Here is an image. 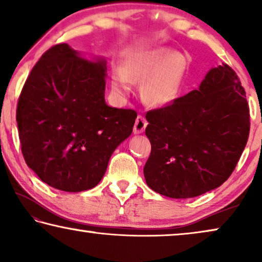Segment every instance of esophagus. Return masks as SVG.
<instances>
[{
  "mask_svg": "<svg viewBox=\"0 0 262 262\" xmlns=\"http://www.w3.org/2000/svg\"><path fill=\"white\" fill-rule=\"evenodd\" d=\"M146 125H147V122H146V119L144 118L143 116H138L137 117V119H136V122H135V126H134V132L135 134H142V132L145 130V127H146Z\"/></svg>",
  "mask_w": 262,
  "mask_h": 262,
  "instance_id": "1",
  "label": "esophagus"
}]
</instances>
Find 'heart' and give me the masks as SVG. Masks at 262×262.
<instances>
[{"instance_id":"1","label":"heart","mask_w":262,"mask_h":262,"mask_svg":"<svg viewBox=\"0 0 262 262\" xmlns=\"http://www.w3.org/2000/svg\"><path fill=\"white\" fill-rule=\"evenodd\" d=\"M185 60L166 48H156L132 56L124 67L112 71V89L120 96L131 91V80L142 81L140 93L149 104L163 106L180 96L183 85Z\"/></svg>"}]
</instances>
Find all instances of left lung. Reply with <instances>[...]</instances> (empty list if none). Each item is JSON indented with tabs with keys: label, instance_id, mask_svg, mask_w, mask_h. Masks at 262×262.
Wrapping results in <instances>:
<instances>
[{
	"label": "left lung",
	"instance_id": "obj_1",
	"mask_svg": "<svg viewBox=\"0 0 262 262\" xmlns=\"http://www.w3.org/2000/svg\"><path fill=\"white\" fill-rule=\"evenodd\" d=\"M145 118L151 143L146 184L171 199L200 196L228 180L251 128L246 92L227 63L211 68L199 89L150 110Z\"/></svg>",
	"mask_w": 262,
	"mask_h": 262
}]
</instances>
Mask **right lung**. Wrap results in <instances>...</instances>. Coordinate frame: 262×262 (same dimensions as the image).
Returning <instances> with one entry per match:
<instances>
[{"label":"right lung","mask_w":262,"mask_h":262,"mask_svg":"<svg viewBox=\"0 0 262 262\" xmlns=\"http://www.w3.org/2000/svg\"><path fill=\"white\" fill-rule=\"evenodd\" d=\"M105 85V61L81 58L67 43L45 52L28 75L16 110L21 151L51 187L94 188L131 135L137 112L106 105Z\"/></svg>","instance_id":"obj_1"}]
</instances>
